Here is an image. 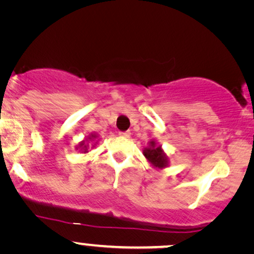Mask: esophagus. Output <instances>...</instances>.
<instances>
[{
    "mask_svg": "<svg viewBox=\"0 0 254 254\" xmlns=\"http://www.w3.org/2000/svg\"><path fill=\"white\" fill-rule=\"evenodd\" d=\"M130 134H131L130 131H121L120 132V136L122 137H130Z\"/></svg>",
    "mask_w": 254,
    "mask_h": 254,
    "instance_id": "obj_1",
    "label": "esophagus"
}]
</instances>
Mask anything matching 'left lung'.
<instances>
[{"label":"left lung","mask_w":254,"mask_h":254,"mask_svg":"<svg viewBox=\"0 0 254 254\" xmlns=\"http://www.w3.org/2000/svg\"><path fill=\"white\" fill-rule=\"evenodd\" d=\"M144 156L149 160L150 164H152L155 168L163 169L169 164V158L163 151L162 146L157 145L155 140H151L149 147L144 150Z\"/></svg>","instance_id":"8db88e82"}]
</instances>
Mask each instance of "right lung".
<instances>
[{
	"mask_svg": "<svg viewBox=\"0 0 254 254\" xmlns=\"http://www.w3.org/2000/svg\"><path fill=\"white\" fill-rule=\"evenodd\" d=\"M97 136L96 134H91V136L89 137V139H94V138H96ZM78 147H81V149L84 151V152H88V144H85V140H83V142L79 143Z\"/></svg>",
	"mask_w": 254,
	"mask_h": 254,
	"instance_id": "add662e5",
	"label": "right lung"
}]
</instances>
